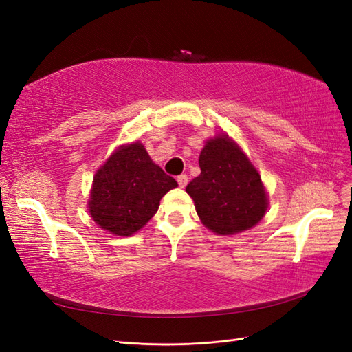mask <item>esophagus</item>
I'll return each instance as SVG.
<instances>
[{"label":"esophagus","mask_w":352,"mask_h":352,"mask_svg":"<svg viewBox=\"0 0 352 352\" xmlns=\"http://www.w3.org/2000/svg\"><path fill=\"white\" fill-rule=\"evenodd\" d=\"M177 184L180 188H185L186 184H188V176L186 175H180L177 176Z\"/></svg>","instance_id":"1"}]
</instances>
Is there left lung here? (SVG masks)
<instances>
[{"instance_id": "obj_1", "label": "left lung", "mask_w": 352, "mask_h": 352, "mask_svg": "<svg viewBox=\"0 0 352 352\" xmlns=\"http://www.w3.org/2000/svg\"><path fill=\"white\" fill-rule=\"evenodd\" d=\"M201 173L186 186L204 225L219 235L247 230L267 210L261 177L226 135L210 140L199 155Z\"/></svg>"}]
</instances>
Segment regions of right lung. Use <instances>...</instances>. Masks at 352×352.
Returning a JSON list of instances; mask_svg holds the SVG:
<instances>
[{"mask_svg": "<svg viewBox=\"0 0 352 352\" xmlns=\"http://www.w3.org/2000/svg\"><path fill=\"white\" fill-rule=\"evenodd\" d=\"M177 182L163 172L140 142L122 146L94 177L89 212L98 226L114 235L131 236L158 210Z\"/></svg>", "mask_w": 352, "mask_h": 352, "instance_id": "obj_1", "label": "right lung"}]
</instances>
